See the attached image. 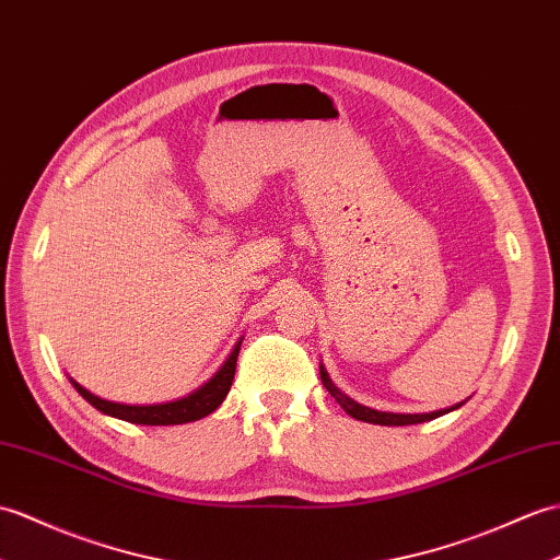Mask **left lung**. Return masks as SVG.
Here are the masks:
<instances>
[{"label":"left lung","mask_w":560,"mask_h":560,"mask_svg":"<svg viewBox=\"0 0 560 560\" xmlns=\"http://www.w3.org/2000/svg\"><path fill=\"white\" fill-rule=\"evenodd\" d=\"M319 376H322V384L327 392L336 398V402L350 415V418L355 420H362V422H370V424H384V427H402V424H420V422H429V420H436L441 418V415H446L451 410H458L463 402H456V406L451 408H444V410H434V412H415V415H406V412H382V410H372L368 406H360V402H355L353 398H348L339 386H336L331 380L327 370H324L319 365Z\"/></svg>","instance_id":"left-lung-1"}]
</instances>
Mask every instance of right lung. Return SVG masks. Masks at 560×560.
<instances>
[{"instance_id": "add662e5", "label": "right lung", "mask_w": 560, "mask_h": 560, "mask_svg": "<svg viewBox=\"0 0 560 560\" xmlns=\"http://www.w3.org/2000/svg\"><path fill=\"white\" fill-rule=\"evenodd\" d=\"M238 350H241V341L233 346L231 355L226 358L224 365H221L212 380H207L200 388H195L192 394L168 400V402H158V406H126V402H114V400H104L95 394H90L88 388H83L78 382L71 380L73 388L81 394L90 406L97 408L104 415H112L116 420H126L133 424H186V422H195L202 420L207 415L214 412L221 402H224L229 388L233 384V374H236V362H238Z\"/></svg>"}]
</instances>
